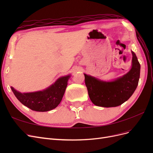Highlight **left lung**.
<instances>
[{
    "label": "left lung",
    "mask_w": 153,
    "mask_h": 153,
    "mask_svg": "<svg viewBox=\"0 0 153 153\" xmlns=\"http://www.w3.org/2000/svg\"><path fill=\"white\" fill-rule=\"evenodd\" d=\"M131 52V70L113 82H102L84 74L88 94L95 105L103 107L117 106L127 101L133 94L139 80L140 65L135 53Z\"/></svg>",
    "instance_id": "1"
}]
</instances>
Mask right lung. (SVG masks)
<instances>
[{
  "label": "right lung",
  "mask_w": 153,
  "mask_h": 153,
  "mask_svg": "<svg viewBox=\"0 0 153 153\" xmlns=\"http://www.w3.org/2000/svg\"><path fill=\"white\" fill-rule=\"evenodd\" d=\"M69 75L59 78L53 85L43 91L20 93L11 87L12 91L20 102L37 112H47L56 108L61 103L68 85Z\"/></svg>",
  "instance_id": "obj_1"
}]
</instances>
